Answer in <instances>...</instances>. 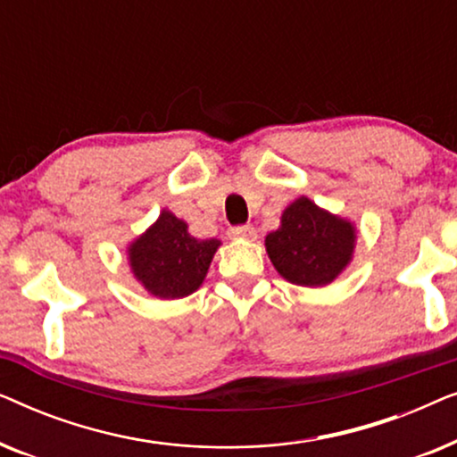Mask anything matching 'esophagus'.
Listing matches in <instances>:
<instances>
[{"instance_id":"obj_1","label":"esophagus","mask_w":457,"mask_h":457,"mask_svg":"<svg viewBox=\"0 0 457 457\" xmlns=\"http://www.w3.org/2000/svg\"><path fill=\"white\" fill-rule=\"evenodd\" d=\"M228 235L233 237V239H247V241H253L258 233H255V228L252 224H243V227H233L228 230Z\"/></svg>"}]
</instances>
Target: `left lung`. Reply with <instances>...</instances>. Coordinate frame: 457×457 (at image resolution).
Here are the masks:
<instances>
[{
  "label": "left lung",
  "instance_id": "left-lung-1",
  "mask_svg": "<svg viewBox=\"0 0 457 457\" xmlns=\"http://www.w3.org/2000/svg\"><path fill=\"white\" fill-rule=\"evenodd\" d=\"M355 228L349 220L299 197L280 216V227L266 235L268 258L283 278L302 287H324L352 262Z\"/></svg>",
  "mask_w": 457,
  "mask_h": 457
}]
</instances>
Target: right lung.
<instances>
[{
	"instance_id": "right-lung-1",
	"label": "right lung",
	"mask_w": 457,
	"mask_h": 457,
	"mask_svg": "<svg viewBox=\"0 0 457 457\" xmlns=\"http://www.w3.org/2000/svg\"><path fill=\"white\" fill-rule=\"evenodd\" d=\"M218 247L220 241L195 239L187 230V222L164 210L130 243L129 264L154 297L180 299L199 289Z\"/></svg>"
}]
</instances>
